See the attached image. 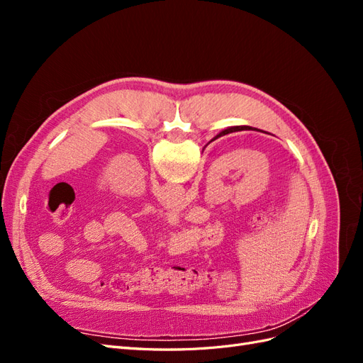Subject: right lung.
Wrapping results in <instances>:
<instances>
[{"mask_svg": "<svg viewBox=\"0 0 363 363\" xmlns=\"http://www.w3.org/2000/svg\"><path fill=\"white\" fill-rule=\"evenodd\" d=\"M242 130H252V127H250V125H238V127H228V128H225V130H223L221 133L219 135H216L212 140H215V139H218V138H221V136H225V135H228V133H235V131H242ZM255 130H257V128H255ZM211 140V142H212Z\"/></svg>", "mask_w": 363, "mask_h": 363, "instance_id": "add662e5", "label": "right lung"}]
</instances>
